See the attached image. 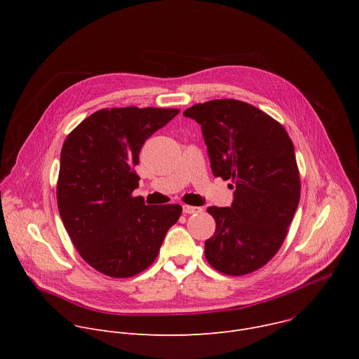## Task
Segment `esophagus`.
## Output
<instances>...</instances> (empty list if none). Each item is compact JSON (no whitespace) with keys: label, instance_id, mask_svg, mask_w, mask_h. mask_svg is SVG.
<instances>
[{"label":"esophagus","instance_id":"obj_1","mask_svg":"<svg viewBox=\"0 0 359 359\" xmlns=\"http://www.w3.org/2000/svg\"><path fill=\"white\" fill-rule=\"evenodd\" d=\"M200 212H201L200 208L187 206V204H184V206H183V213H184V215H196V213H200Z\"/></svg>","mask_w":359,"mask_h":359}]
</instances>
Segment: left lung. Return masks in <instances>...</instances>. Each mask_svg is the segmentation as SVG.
Returning <instances> with one entry per match:
<instances>
[{"instance_id": "1", "label": "left lung", "mask_w": 359, "mask_h": 359, "mask_svg": "<svg viewBox=\"0 0 359 359\" xmlns=\"http://www.w3.org/2000/svg\"><path fill=\"white\" fill-rule=\"evenodd\" d=\"M200 126L215 177L230 180V208L212 206L215 234L204 255L216 270L243 276L281 247L299 201V173L285 129L252 105L216 99L183 112Z\"/></svg>"}]
</instances>
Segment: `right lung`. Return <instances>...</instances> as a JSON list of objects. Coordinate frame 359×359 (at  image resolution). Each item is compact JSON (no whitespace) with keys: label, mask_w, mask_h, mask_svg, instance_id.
<instances>
[{"label":"right lung","mask_w":359,"mask_h":359,"mask_svg":"<svg viewBox=\"0 0 359 359\" xmlns=\"http://www.w3.org/2000/svg\"><path fill=\"white\" fill-rule=\"evenodd\" d=\"M179 109H100L65 139L57 186L62 223L81 257L99 273L126 278L156 260L182 206H146L133 197V168L144 140Z\"/></svg>","instance_id":"1"}]
</instances>
